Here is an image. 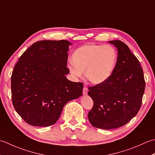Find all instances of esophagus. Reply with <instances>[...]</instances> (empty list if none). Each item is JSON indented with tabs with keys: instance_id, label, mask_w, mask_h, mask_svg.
Instances as JSON below:
<instances>
[{
	"instance_id": "esophagus-1",
	"label": "esophagus",
	"mask_w": 155,
	"mask_h": 155,
	"mask_svg": "<svg viewBox=\"0 0 155 155\" xmlns=\"http://www.w3.org/2000/svg\"><path fill=\"white\" fill-rule=\"evenodd\" d=\"M87 91H88L87 87H86V86H84V90H83V94H84V95H86V94H87Z\"/></svg>"
}]
</instances>
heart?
Listing matches in <instances>:
<instances>
[{
    "label": "heart",
    "mask_w": 155,
    "mask_h": 155,
    "mask_svg": "<svg viewBox=\"0 0 155 155\" xmlns=\"http://www.w3.org/2000/svg\"><path fill=\"white\" fill-rule=\"evenodd\" d=\"M117 59L118 53L113 46L88 44L74 51L73 64L69 66V69L75 78H81L85 71L88 80L98 84L108 80L112 74Z\"/></svg>",
    "instance_id": "b5f03b06"
}]
</instances>
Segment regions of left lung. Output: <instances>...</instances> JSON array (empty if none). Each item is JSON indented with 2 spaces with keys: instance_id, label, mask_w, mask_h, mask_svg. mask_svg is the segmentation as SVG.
Segmentation results:
<instances>
[{
  "instance_id": "obj_1",
  "label": "left lung",
  "mask_w": 155,
  "mask_h": 155,
  "mask_svg": "<svg viewBox=\"0 0 155 155\" xmlns=\"http://www.w3.org/2000/svg\"><path fill=\"white\" fill-rule=\"evenodd\" d=\"M109 43L118 50L114 70L105 81L88 87L87 93L94 102L89 121L105 130L121 127L137 114L145 89L143 68L128 47L120 40Z\"/></svg>"
}]
</instances>
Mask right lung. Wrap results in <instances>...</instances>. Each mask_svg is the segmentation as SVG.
<instances>
[{
	"mask_svg": "<svg viewBox=\"0 0 155 155\" xmlns=\"http://www.w3.org/2000/svg\"><path fill=\"white\" fill-rule=\"evenodd\" d=\"M68 41H39L18 59L11 75L12 102L27 124L49 126L69 101L82 96L84 84L68 80Z\"/></svg>",
	"mask_w": 155,
	"mask_h": 155,
	"instance_id": "obj_1",
	"label": "right lung"
}]
</instances>
